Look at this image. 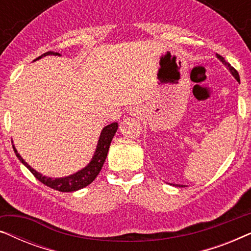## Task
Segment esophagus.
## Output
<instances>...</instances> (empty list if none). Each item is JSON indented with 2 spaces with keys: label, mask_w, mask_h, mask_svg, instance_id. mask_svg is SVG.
<instances>
[{
  "label": "esophagus",
  "mask_w": 251,
  "mask_h": 251,
  "mask_svg": "<svg viewBox=\"0 0 251 251\" xmlns=\"http://www.w3.org/2000/svg\"><path fill=\"white\" fill-rule=\"evenodd\" d=\"M136 112H137V111H136L135 108H131V109H130V113H131V114H135Z\"/></svg>",
  "instance_id": "34e87169"
}]
</instances>
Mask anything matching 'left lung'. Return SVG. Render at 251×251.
I'll list each match as a JSON object with an SVG mask.
<instances>
[{
    "instance_id": "obj_1",
    "label": "left lung",
    "mask_w": 251,
    "mask_h": 251,
    "mask_svg": "<svg viewBox=\"0 0 251 251\" xmlns=\"http://www.w3.org/2000/svg\"><path fill=\"white\" fill-rule=\"evenodd\" d=\"M217 58H218V59H219V60H221V61H222V63H223V64H224V65H225V66H226V67H227V68H228V70H229V72H231V74L233 75V76H234V77L236 78V81H238V82H240V76H239V73H238V72H236V70H235V68H233V67L231 66V65H229V64L227 63V61H226V60L224 59V58H223L222 56H219V54H217ZM175 186H179V187H184V186H185V185H178V184H176V185H175Z\"/></svg>"
}]
</instances>
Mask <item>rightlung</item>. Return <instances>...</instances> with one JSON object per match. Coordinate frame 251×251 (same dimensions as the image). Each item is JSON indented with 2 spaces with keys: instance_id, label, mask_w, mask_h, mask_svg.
<instances>
[{
  "instance_id": "1",
  "label": "right lung",
  "mask_w": 251,
  "mask_h": 251,
  "mask_svg": "<svg viewBox=\"0 0 251 251\" xmlns=\"http://www.w3.org/2000/svg\"><path fill=\"white\" fill-rule=\"evenodd\" d=\"M50 54H53V56H60V53L53 52V51H48V52L43 53L42 56L36 58L35 60L40 59V58L50 56ZM118 123H111V125L104 126V129L101 130L100 136H99L97 147H96L95 154L92 156L90 162H89L87 166H85L83 169L78 170L77 173L73 175H70V176L61 177V178H51L43 176L42 174L37 173L36 170H34L32 167L29 166L28 163L26 162L25 160L20 156V154L17 152L16 147L13 146V151H15L16 155L20 160L24 166H25L27 169H28L30 173H32L34 176H35L36 179H39L41 183L47 185L53 190L59 191V192H74L77 190H81L85 186H88L89 184H91L92 181L95 180V178L98 176L99 171L101 170L102 164H104L106 156H107L109 145H111L113 137H114L116 130H118Z\"/></svg>"
}]
</instances>
